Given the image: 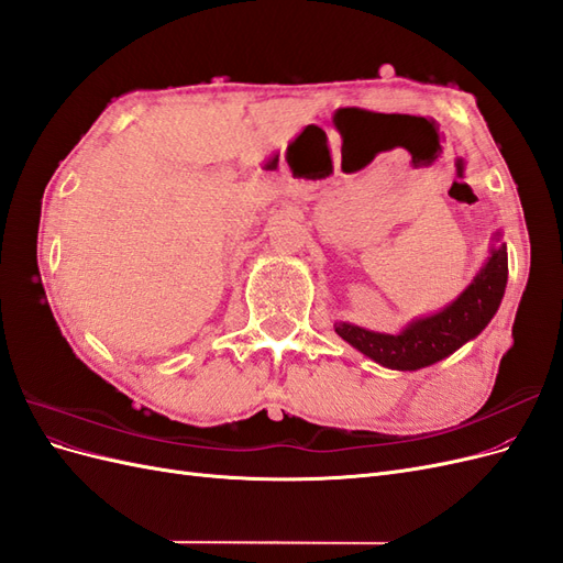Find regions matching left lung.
<instances>
[{
    "mask_svg": "<svg viewBox=\"0 0 563 563\" xmlns=\"http://www.w3.org/2000/svg\"><path fill=\"white\" fill-rule=\"evenodd\" d=\"M507 284L505 244L490 251V258L476 279L441 312L411 321L399 335L373 333L338 321L335 333L352 347L387 368L416 371L430 366L465 345L496 314Z\"/></svg>",
    "mask_w": 563,
    "mask_h": 563,
    "instance_id": "left-lung-1",
    "label": "left lung"
}]
</instances>
